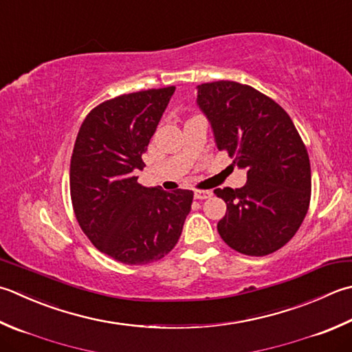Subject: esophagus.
<instances>
[{
    "label": "esophagus",
    "mask_w": 352,
    "mask_h": 352,
    "mask_svg": "<svg viewBox=\"0 0 352 352\" xmlns=\"http://www.w3.org/2000/svg\"><path fill=\"white\" fill-rule=\"evenodd\" d=\"M194 197L195 199H206L212 197L210 190H194Z\"/></svg>",
    "instance_id": "1"
}]
</instances>
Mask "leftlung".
Instances as JSON below:
<instances>
[{"instance_id":"obj_1","label":"left lung","mask_w":352,"mask_h":352,"mask_svg":"<svg viewBox=\"0 0 352 352\" xmlns=\"http://www.w3.org/2000/svg\"><path fill=\"white\" fill-rule=\"evenodd\" d=\"M197 103L215 137L238 168L247 170L239 189H215L227 204L218 233L249 256L279 250L298 232L311 197V168L290 116L249 85L218 80L198 85Z\"/></svg>"}]
</instances>
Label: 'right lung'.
Masks as SVG:
<instances>
[{"instance_id": "add662e5", "label": "right lung", "mask_w": 352, "mask_h": 352, "mask_svg": "<svg viewBox=\"0 0 352 352\" xmlns=\"http://www.w3.org/2000/svg\"><path fill=\"white\" fill-rule=\"evenodd\" d=\"M175 87L107 100L85 117L70 164V194L80 229L102 253L128 265L168 254L182 235L194 192L144 188L134 170Z\"/></svg>"}]
</instances>
